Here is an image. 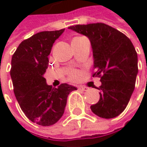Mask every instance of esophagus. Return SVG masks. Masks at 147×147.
<instances>
[{
  "label": "esophagus",
  "mask_w": 147,
  "mask_h": 147,
  "mask_svg": "<svg viewBox=\"0 0 147 147\" xmlns=\"http://www.w3.org/2000/svg\"><path fill=\"white\" fill-rule=\"evenodd\" d=\"M78 90H84V91H86V90H88V88L86 87V86H78Z\"/></svg>",
  "instance_id": "34e87169"
}]
</instances>
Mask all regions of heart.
<instances>
[{
	"instance_id": "b5f03b06",
	"label": "heart",
	"mask_w": 147,
	"mask_h": 147,
	"mask_svg": "<svg viewBox=\"0 0 147 147\" xmlns=\"http://www.w3.org/2000/svg\"><path fill=\"white\" fill-rule=\"evenodd\" d=\"M76 38H78V37H76ZM69 77L70 80L77 81L79 79L80 74H79V72L77 71V70H71V71L69 72Z\"/></svg>"
}]
</instances>
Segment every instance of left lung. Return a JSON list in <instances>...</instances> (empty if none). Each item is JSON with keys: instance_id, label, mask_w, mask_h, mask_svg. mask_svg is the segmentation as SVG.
Returning a JSON list of instances; mask_svg holds the SVG:
<instances>
[{"instance_id": "left-lung-1", "label": "left lung", "mask_w": 147, "mask_h": 147, "mask_svg": "<svg viewBox=\"0 0 147 147\" xmlns=\"http://www.w3.org/2000/svg\"><path fill=\"white\" fill-rule=\"evenodd\" d=\"M89 38L94 57L92 77L100 78V97L90 109L98 117L111 119L125 109L135 87L138 54L125 34L102 22L69 27Z\"/></svg>"}]
</instances>
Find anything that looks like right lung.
<instances>
[{
    "label": "right lung",
    "mask_w": 147,
    "mask_h": 147,
    "mask_svg": "<svg viewBox=\"0 0 147 147\" xmlns=\"http://www.w3.org/2000/svg\"><path fill=\"white\" fill-rule=\"evenodd\" d=\"M64 30L41 31L32 35L19 44L12 57L10 76L15 97L26 117L42 126L53 125L61 119L68 95L77 90L66 83L54 88L47 85L44 78L48 55Z\"/></svg>",
    "instance_id": "right-lung-1"
}]
</instances>
